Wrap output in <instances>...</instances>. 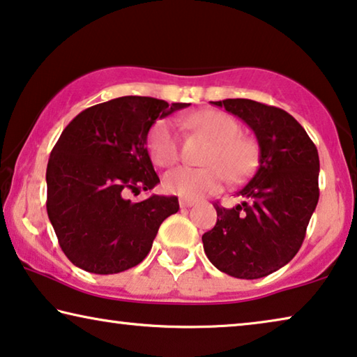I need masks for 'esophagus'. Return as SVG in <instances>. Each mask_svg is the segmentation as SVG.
<instances>
[{
	"label": "esophagus",
	"instance_id": "1",
	"mask_svg": "<svg viewBox=\"0 0 357 357\" xmlns=\"http://www.w3.org/2000/svg\"><path fill=\"white\" fill-rule=\"evenodd\" d=\"M179 205L183 208H189V207H192L194 205V200H188V199H181L179 200Z\"/></svg>",
	"mask_w": 357,
	"mask_h": 357
}]
</instances>
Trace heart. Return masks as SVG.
Listing matches in <instances>:
<instances>
[{"label": "heart", "instance_id": "b5f03b06", "mask_svg": "<svg viewBox=\"0 0 357 357\" xmlns=\"http://www.w3.org/2000/svg\"><path fill=\"white\" fill-rule=\"evenodd\" d=\"M194 130L212 140L205 155L208 167H179L167 173L163 185L168 192L183 199H200L222 189L225 179L248 178L257 165L259 149L252 139L241 135V128L233 116L222 112H200L188 119ZM147 149L153 163L172 167L179 160V135L174 123L162 119L155 123L147 137Z\"/></svg>", "mask_w": 357, "mask_h": 357}]
</instances>
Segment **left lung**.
Listing matches in <instances>:
<instances>
[{
  "label": "left lung",
  "instance_id": "8db88e82",
  "mask_svg": "<svg viewBox=\"0 0 357 357\" xmlns=\"http://www.w3.org/2000/svg\"><path fill=\"white\" fill-rule=\"evenodd\" d=\"M243 119L257 137V172L238 190L233 208L218 202L217 225L202 236L220 272L255 280L284 267L298 254L319 202V152L284 109L248 98L212 102Z\"/></svg>",
  "mask_w": 357,
  "mask_h": 357
}]
</instances>
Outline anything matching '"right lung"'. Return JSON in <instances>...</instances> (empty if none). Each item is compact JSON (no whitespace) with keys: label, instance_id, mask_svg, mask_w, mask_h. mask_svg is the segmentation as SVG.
<instances>
[{"label":"right lung","instance_id":"right-lung-1","mask_svg":"<svg viewBox=\"0 0 357 357\" xmlns=\"http://www.w3.org/2000/svg\"><path fill=\"white\" fill-rule=\"evenodd\" d=\"M188 103L119 97L79 113L59 135L47 167V212L66 257L85 272L112 275L142 262L178 197L152 194L160 183L147 150L157 119Z\"/></svg>","mask_w":357,"mask_h":357}]
</instances>
